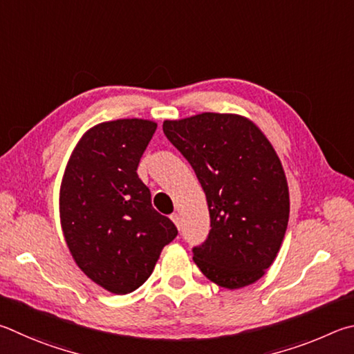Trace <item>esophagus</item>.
<instances>
[{"instance_id": "34e87169", "label": "esophagus", "mask_w": 354, "mask_h": 354, "mask_svg": "<svg viewBox=\"0 0 354 354\" xmlns=\"http://www.w3.org/2000/svg\"><path fill=\"white\" fill-rule=\"evenodd\" d=\"M171 219H172V222H174V224H176L177 227H180V216H178L177 213H172V214H171Z\"/></svg>"}]
</instances>
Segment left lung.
Instances as JSON below:
<instances>
[{
    "label": "left lung",
    "instance_id": "1",
    "mask_svg": "<svg viewBox=\"0 0 354 354\" xmlns=\"http://www.w3.org/2000/svg\"><path fill=\"white\" fill-rule=\"evenodd\" d=\"M163 132L207 196L212 230L193 249L197 268L221 288L258 281L277 258L289 221L288 182L275 149L250 120L230 113L165 121Z\"/></svg>",
    "mask_w": 354,
    "mask_h": 354
}]
</instances>
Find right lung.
I'll return each instance as SVG.
<instances>
[{"instance_id": "add662e5", "label": "right lung", "mask_w": 354, "mask_h": 354, "mask_svg": "<svg viewBox=\"0 0 354 354\" xmlns=\"http://www.w3.org/2000/svg\"><path fill=\"white\" fill-rule=\"evenodd\" d=\"M155 129L138 118L97 124L74 147L62 180L68 249L79 269L111 294L138 289L178 233L152 208L151 191L136 174Z\"/></svg>"}]
</instances>
